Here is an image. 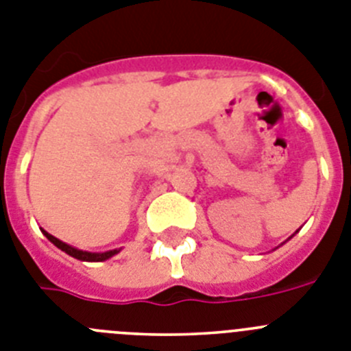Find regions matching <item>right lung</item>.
Masks as SVG:
<instances>
[{
  "label": "right lung",
  "mask_w": 351,
  "mask_h": 351,
  "mask_svg": "<svg viewBox=\"0 0 351 351\" xmlns=\"http://www.w3.org/2000/svg\"><path fill=\"white\" fill-rule=\"evenodd\" d=\"M43 234L47 236V238L50 239V241L53 243V245L58 246V248H61L62 252H66L68 255H71V257L78 258V261H90V262H101V261H106V258H110L112 255L117 254V250H110V252H105V254H89V252H82V250H77V248H73V246L66 245V243L59 241L58 238H53L52 234H49L47 230H43Z\"/></svg>",
  "instance_id": "obj_1"
}]
</instances>
